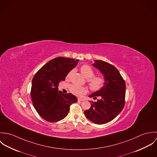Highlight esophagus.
I'll use <instances>...</instances> for the list:
<instances>
[{
    "label": "esophagus",
    "mask_w": 157,
    "mask_h": 157,
    "mask_svg": "<svg viewBox=\"0 0 157 157\" xmlns=\"http://www.w3.org/2000/svg\"><path fill=\"white\" fill-rule=\"evenodd\" d=\"M83 100V99H82V98H78V101H82Z\"/></svg>",
    "instance_id": "esophagus-1"
}]
</instances>
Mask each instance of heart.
Returning <instances> with one entry per match:
<instances>
[{
  "instance_id": "b5f03b06",
  "label": "heart",
  "mask_w": 157,
  "mask_h": 157,
  "mask_svg": "<svg viewBox=\"0 0 157 157\" xmlns=\"http://www.w3.org/2000/svg\"><path fill=\"white\" fill-rule=\"evenodd\" d=\"M80 71L84 77L88 79V82L90 88L93 90H98L101 89L104 85L105 79L101 76H94V71L92 68L88 65H84L80 67ZM72 71H70L67 74L68 77L72 73ZM71 92L76 95H80L86 92V89L84 87L79 86L77 85H72L70 87Z\"/></svg>"
}]
</instances>
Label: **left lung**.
<instances>
[{"label": "left lung", "mask_w": 157, "mask_h": 157, "mask_svg": "<svg viewBox=\"0 0 157 157\" xmlns=\"http://www.w3.org/2000/svg\"><path fill=\"white\" fill-rule=\"evenodd\" d=\"M92 66L104 76L105 83L100 90L89 95L95 99L92 101L89 109L85 111L86 117L92 122L102 124L114 119L124 106L126 84L118 70L111 64L100 60H95Z\"/></svg>", "instance_id": "1"}]
</instances>
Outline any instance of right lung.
I'll list each match as a JSON object with an SVG mask.
<instances>
[{
    "instance_id": "add662e5",
    "label": "right lung",
    "mask_w": 157,
    "mask_h": 157,
    "mask_svg": "<svg viewBox=\"0 0 157 157\" xmlns=\"http://www.w3.org/2000/svg\"><path fill=\"white\" fill-rule=\"evenodd\" d=\"M78 61L63 57L55 58L46 63L34 76L31 90L33 104L45 120H62L67 116L70 105L77 101L75 95L63 93L57 86Z\"/></svg>"
}]
</instances>
